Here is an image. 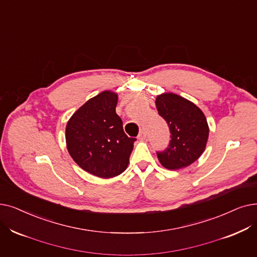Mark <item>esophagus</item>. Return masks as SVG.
Masks as SVG:
<instances>
[{
    "mask_svg": "<svg viewBox=\"0 0 257 257\" xmlns=\"http://www.w3.org/2000/svg\"><path fill=\"white\" fill-rule=\"evenodd\" d=\"M138 139H139V140H141V141H143V140L146 139V132H145V130H142V131L140 132V135H139Z\"/></svg>",
    "mask_w": 257,
    "mask_h": 257,
    "instance_id": "esophagus-1",
    "label": "esophagus"
}]
</instances>
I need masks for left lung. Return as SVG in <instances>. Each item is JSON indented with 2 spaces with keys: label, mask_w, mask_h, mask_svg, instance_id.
<instances>
[{
  "label": "left lung",
  "mask_w": 257,
  "mask_h": 257,
  "mask_svg": "<svg viewBox=\"0 0 257 257\" xmlns=\"http://www.w3.org/2000/svg\"><path fill=\"white\" fill-rule=\"evenodd\" d=\"M155 106L171 133L168 148L158 152L160 163L169 170L191 165L205 151L209 138V126L204 112L189 99L172 92L156 96Z\"/></svg>",
  "instance_id": "left-lung-1"
}]
</instances>
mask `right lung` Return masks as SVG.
Returning <instances> with one entry per match:
<instances>
[{
    "label": "right lung",
    "instance_id": "right-lung-1",
    "mask_svg": "<svg viewBox=\"0 0 257 257\" xmlns=\"http://www.w3.org/2000/svg\"><path fill=\"white\" fill-rule=\"evenodd\" d=\"M117 93L105 90L77 109L66 125V146L83 170L101 178L124 172L136 139L128 138L116 114Z\"/></svg>",
    "mask_w": 257,
    "mask_h": 257
}]
</instances>
